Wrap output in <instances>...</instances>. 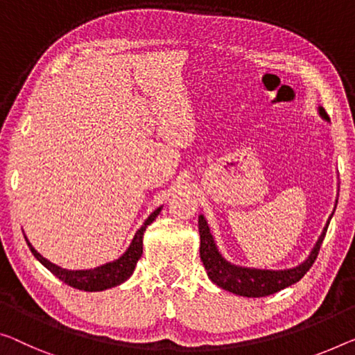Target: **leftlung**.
<instances>
[{
	"mask_svg": "<svg viewBox=\"0 0 355 355\" xmlns=\"http://www.w3.org/2000/svg\"><path fill=\"white\" fill-rule=\"evenodd\" d=\"M320 118L330 123L329 114L325 113V110L319 107ZM338 204V198L335 200V209ZM327 220V223L322 230L319 239L313 247V250L309 252L308 258L303 263H300L298 266L288 268V269H258V268H247L239 266L226 260L218 250L215 237L210 232L209 223L205 220L204 215H199V236H200V245H199V255L200 261H202L205 271H207L209 279L215 285H218L220 288L228 290V292L247 296V298H261V296H268L272 293H277L280 290L290 287L298 282V280L309 271V268L313 266L317 255H319L320 245L324 242L327 228H329L330 220L333 214Z\"/></svg>",
	"mask_w": 355,
	"mask_h": 355,
	"instance_id": "8db88e82",
	"label": "left lung"
}]
</instances>
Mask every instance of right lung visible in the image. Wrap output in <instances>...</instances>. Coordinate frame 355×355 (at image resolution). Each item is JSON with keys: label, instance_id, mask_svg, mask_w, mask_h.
Returning a JSON list of instances; mask_svg holds the SVG:
<instances>
[{"label": "right lung", "instance_id": "right-lung-1", "mask_svg": "<svg viewBox=\"0 0 355 355\" xmlns=\"http://www.w3.org/2000/svg\"><path fill=\"white\" fill-rule=\"evenodd\" d=\"M164 205L153 210L150 216L145 220V223L141 225V228L135 232L134 239H132L130 245L127 247V250L116 258L113 261H108L105 264H100L97 268L91 269H67L62 266H57L55 263H52L41 255L36 248L30 244L28 237L25 236L26 244H28L31 253H33L36 260H38L42 266L49 269L55 277H59L62 282L70 285L73 288L84 290V292H103V290L113 288L116 285H121L125 282L137 266V261L140 260L141 253H144V234L148 228V225H151L156 220V216L161 214Z\"/></svg>", "mask_w": 355, "mask_h": 355}]
</instances>
